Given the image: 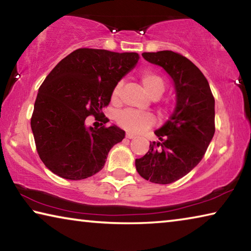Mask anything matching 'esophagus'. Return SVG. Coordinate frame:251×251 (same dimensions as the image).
<instances>
[{
  "instance_id": "1",
  "label": "esophagus",
  "mask_w": 251,
  "mask_h": 251,
  "mask_svg": "<svg viewBox=\"0 0 251 251\" xmlns=\"http://www.w3.org/2000/svg\"><path fill=\"white\" fill-rule=\"evenodd\" d=\"M126 138H128V139H133V138H135V135L130 134V133H127V134H126Z\"/></svg>"
}]
</instances>
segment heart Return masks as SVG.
<instances>
[{"label":"heart","instance_id":"1","mask_svg":"<svg viewBox=\"0 0 251 251\" xmlns=\"http://www.w3.org/2000/svg\"><path fill=\"white\" fill-rule=\"evenodd\" d=\"M141 82L144 90L151 99H158L165 91L164 79L152 72H145L141 76ZM122 83H117L112 92V100L118 101L121 96ZM116 123L123 129L129 133L138 134L154 125L155 120L151 114L136 112L133 109H124L116 115Z\"/></svg>","mask_w":251,"mask_h":251}]
</instances>
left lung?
I'll return each mask as SVG.
<instances>
[{"instance_id": "8db88e82", "label": "left lung", "mask_w": 251, "mask_h": 251, "mask_svg": "<svg viewBox=\"0 0 251 251\" xmlns=\"http://www.w3.org/2000/svg\"><path fill=\"white\" fill-rule=\"evenodd\" d=\"M173 79L176 106L169 120L155 130L159 142L135 160L139 175L155 184H171L197 166L215 134V100L201 70L173 50L143 53Z\"/></svg>"}]
</instances>
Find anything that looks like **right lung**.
Returning <instances> with one entry per match:
<instances>
[{
	"mask_svg": "<svg viewBox=\"0 0 251 251\" xmlns=\"http://www.w3.org/2000/svg\"><path fill=\"white\" fill-rule=\"evenodd\" d=\"M137 53L78 49L63 58L39 88L31 127L41 160L65 179L80 180L101 171L125 131L116 125L86 126V117L108 122L103 107L113 88L137 64Z\"/></svg>",
	"mask_w": 251,
	"mask_h": 251,
	"instance_id": "1",
	"label": "right lung"
}]
</instances>
